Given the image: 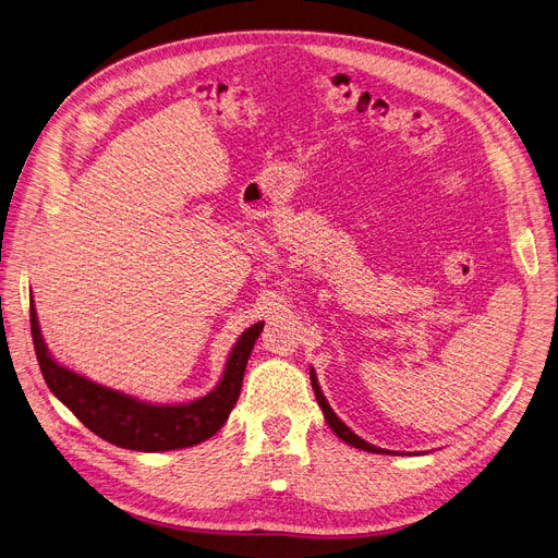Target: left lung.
I'll return each instance as SVG.
<instances>
[{
  "label": "left lung",
  "instance_id": "obj_1",
  "mask_svg": "<svg viewBox=\"0 0 558 558\" xmlns=\"http://www.w3.org/2000/svg\"><path fill=\"white\" fill-rule=\"evenodd\" d=\"M310 379H312V388H314V395H316V401H318V405L323 408V415H325V422L329 424V428L337 433L343 441H348L350 447H354V449H361V451H367V453H388L386 449H379V447H373V444H367L365 439H361L356 433H352L339 417H337V413L331 411L329 408V403H327V399H325V395L320 392V386H318V379H316V373L314 369H310Z\"/></svg>",
  "mask_w": 558,
  "mask_h": 558
}]
</instances>
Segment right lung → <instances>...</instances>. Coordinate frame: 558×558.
<instances>
[{"instance_id": "add662e5", "label": "right lung", "mask_w": 558, "mask_h": 558, "mask_svg": "<svg viewBox=\"0 0 558 558\" xmlns=\"http://www.w3.org/2000/svg\"><path fill=\"white\" fill-rule=\"evenodd\" d=\"M263 327L265 323H255L242 333L227 361L225 375H221V381L213 392L191 403L157 405L98 386L83 375H76L73 369L56 363L47 350L40 325H37L35 305L31 301L33 348L49 390L92 433L109 444H117L121 449L143 453L195 447V444L213 437L225 426L240 397L244 369Z\"/></svg>"}]
</instances>
